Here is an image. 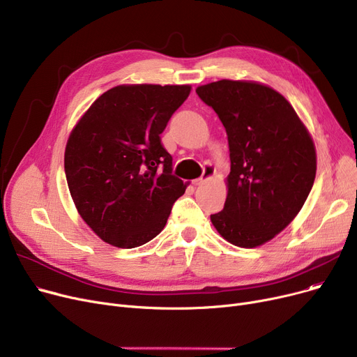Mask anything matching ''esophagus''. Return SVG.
<instances>
[{"instance_id":"esophagus-1","label":"esophagus","mask_w":357,"mask_h":357,"mask_svg":"<svg viewBox=\"0 0 357 357\" xmlns=\"http://www.w3.org/2000/svg\"><path fill=\"white\" fill-rule=\"evenodd\" d=\"M214 175H215V167H214L213 165H205V166H204L202 176H199V178L194 179V181H192V183H194V185H202L204 182L210 181Z\"/></svg>"}]
</instances>
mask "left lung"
Instances as JSON below:
<instances>
[{
	"instance_id": "obj_1",
	"label": "left lung",
	"mask_w": 357,
	"mask_h": 357,
	"mask_svg": "<svg viewBox=\"0 0 357 357\" xmlns=\"http://www.w3.org/2000/svg\"><path fill=\"white\" fill-rule=\"evenodd\" d=\"M227 131L230 174L224 208L211 215L237 248L265 245L301 211L312 188L317 153L289 101L256 81L221 79L197 88Z\"/></svg>"
}]
</instances>
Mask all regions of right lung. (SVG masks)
I'll return each mask as SVG.
<instances>
[{
    "mask_svg": "<svg viewBox=\"0 0 357 357\" xmlns=\"http://www.w3.org/2000/svg\"><path fill=\"white\" fill-rule=\"evenodd\" d=\"M190 92L191 85H117L72 128L68 188L82 220L108 245L133 249L155 238L188 186L171 175L160 133Z\"/></svg>",
    "mask_w": 357,
    "mask_h": 357,
    "instance_id": "1",
    "label": "right lung"
}]
</instances>
